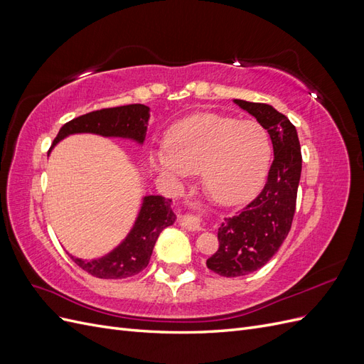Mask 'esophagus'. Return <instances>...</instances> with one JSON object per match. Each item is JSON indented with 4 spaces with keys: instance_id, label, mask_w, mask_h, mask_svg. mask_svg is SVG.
I'll return each mask as SVG.
<instances>
[{
    "instance_id": "34e87169",
    "label": "esophagus",
    "mask_w": 364,
    "mask_h": 364,
    "mask_svg": "<svg viewBox=\"0 0 364 364\" xmlns=\"http://www.w3.org/2000/svg\"><path fill=\"white\" fill-rule=\"evenodd\" d=\"M190 209L193 213L190 211H185L179 215V225L182 228H186L190 230H202L203 229V223H202V218L200 215L197 214V209H199V205L197 203H190L188 205Z\"/></svg>"
}]
</instances>
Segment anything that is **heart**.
Masks as SVG:
<instances>
[{
    "label": "heart",
    "instance_id": "heart-1",
    "mask_svg": "<svg viewBox=\"0 0 364 364\" xmlns=\"http://www.w3.org/2000/svg\"><path fill=\"white\" fill-rule=\"evenodd\" d=\"M167 144L153 153L155 168L174 181L200 171L205 191L220 205L250 199L266 178L272 155L262 126L215 114L179 121Z\"/></svg>",
    "mask_w": 364,
    "mask_h": 364
}]
</instances>
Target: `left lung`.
Returning <instances> with one entry per match:
<instances>
[{"label":"left lung","instance_id":"1","mask_svg":"<svg viewBox=\"0 0 364 364\" xmlns=\"http://www.w3.org/2000/svg\"><path fill=\"white\" fill-rule=\"evenodd\" d=\"M234 103L269 132L274 158L262 191L218 228V250L206 259V266L226 278L261 269L278 252L290 232L302 170L299 138L287 117L266 103Z\"/></svg>","mask_w":364,"mask_h":364}]
</instances>
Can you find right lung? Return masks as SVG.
<instances>
[{
    "label": "right lung",
    "instance_id": "obj_1",
    "mask_svg": "<svg viewBox=\"0 0 364 364\" xmlns=\"http://www.w3.org/2000/svg\"><path fill=\"white\" fill-rule=\"evenodd\" d=\"M149 112L150 107L144 105H127L100 109V111L77 117L60 127L51 149L60 139L74 134L127 138L142 144L146 139L150 118ZM174 220L176 215L171 209V199H165L162 196H146L142 199L134 228L112 252L90 261L73 255L70 257L77 266L95 278L123 279L134 277L147 267L159 234L165 228L171 226Z\"/></svg>",
    "mask_w": 364,
    "mask_h": 364
}]
</instances>
